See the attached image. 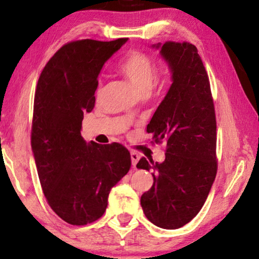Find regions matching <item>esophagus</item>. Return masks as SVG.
Instances as JSON below:
<instances>
[{"instance_id": "obj_1", "label": "esophagus", "mask_w": 259, "mask_h": 259, "mask_svg": "<svg viewBox=\"0 0 259 259\" xmlns=\"http://www.w3.org/2000/svg\"><path fill=\"white\" fill-rule=\"evenodd\" d=\"M140 159V155L137 153V152H131V160H132V166L133 167H136V165L138 164V161H139Z\"/></svg>"}]
</instances>
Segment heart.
Listing matches in <instances>:
<instances>
[{
    "label": "heart",
    "instance_id": "b5f03b06",
    "mask_svg": "<svg viewBox=\"0 0 259 259\" xmlns=\"http://www.w3.org/2000/svg\"><path fill=\"white\" fill-rule=\"evenodd\" d=\"M120 70L139 94L151 91L155 69L153 60L147 54L139 51L131 52L123 59Z\"/></svg>",
    "mask_w": 259,
    "mask_h": 259
}]
</instances>
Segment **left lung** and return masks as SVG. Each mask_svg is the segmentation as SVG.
<instances>
[{"mask_svg":"<svg viewBox=\"0 0 259 259\" xmlns=\"http://www.w3.org/2000/svg\"><path fill=\"white\" fill-rule=\"evenodd\" d=\"M171 73V86L147 132L167 143L165 160L141 158L138 168L152 171L153 185L140 198L146 218L161 229L184 226L198 214L217 173L215 115L210 81L196 46L155 44Z\"/></svg>","mask_w":259,"mask_h":259,"instance_id":"8db88e82","label":"left lung"}]
</instances>
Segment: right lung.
I'll list each match as a JSON object with an SVG mask.
<instances>
[{"instance_id": "obj_1", "label": "right lung", "mask_w": 259, "mask_h": 259, "mask_svg": "<svg viewBox=\"0 0 259 259\" xmlns=\"http://www.w3.org/2000/svg\"><path fill=\"white\" fill-rule=\"evenodd\" d=\"M127 40L69 42L38 77L31 150L46 199L68 224L86 225L100 218L111 189L130 171L126 147L86 143L80 132L83 114L94 108L102 67Z\"/></svg>"}]
</instances>
